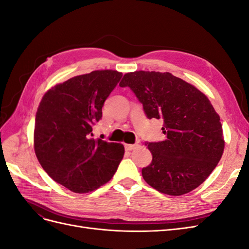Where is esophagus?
I'll list each match as a JSON object with an SVG mask.
<instances>
[{
    "mask_svg": "<svg viewBox=\"0 0 249 249\" xmlns=\"http://www.w3.org/2000/svg\"><path fill=\"white\" fill-rule=\"evenodd\" d=\"M137 146H138L137 143H135V144H124V148L126 150H133V149L136 148Z\"/></svg>",
    "mask_w": 249,
    "mask_h": 249,
    "instance_id": "esophagus-1",
    "label": "esophagus"
}]
</instances>
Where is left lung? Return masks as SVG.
I'll use <instances>...</instances> for the list:
<instances>
[{"label": "left lung", "mask_w": 249, "mask_h": 249, "mask_svg": "<svg viewBox=\"0 0 249 249\" xmlns=\"http://www.w3.org/2000/svg\"><path fill=\"white\" fill-rule=\"evenodd\" d=\"M119 86L132 89L149 119L163 120L166 139L147 143L153 160L142 168L145 182L173 196L205 182L225 143L220 117L206 94L170 72H127Z\"/></svg>", "instance_id": "left-lung-1"}]
</instances>
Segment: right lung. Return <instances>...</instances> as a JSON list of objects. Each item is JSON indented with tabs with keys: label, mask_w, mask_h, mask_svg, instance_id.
Here are the masks:
<instances>
[{
	"label": "right lung",
	"mask_w": 249,
	"mask_h": 249,
	"mask_svg": "<svg viewBox=\"0 0 249 249\" xmlns=\"http://www.w3.org/2000/svg\"><path fill=\"white\" fill-rule=\"evenodd\" d=\"M123 73L94 71L49 89L36 112L34 149L48 175L76 193L108 183L124 155L122 143L93 139L92 124Z\"/></svg>",
	"instance_id": "right-lung-1"
}]
</instances>
